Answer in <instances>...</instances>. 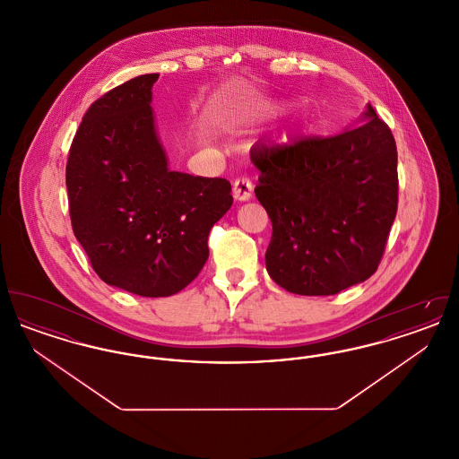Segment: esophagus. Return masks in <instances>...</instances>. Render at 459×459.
Here are the masks:
<instances>
[{"mask_svg":"<svg viewBox=\"0 0 459 459\" xmlns=\"http://www.w3.org/2000/svg\"><path fill=\"white\" fill-rule=\"evenodd\" d=\"M232 195L236 201H247L253 197V184L249 178L246 177H240L236 182H234V187H232Z\"/></svg>","mask_w":459,"mask_h":459,"instance_id":"1","label":"esophagus"}]
</instances>
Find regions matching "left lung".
I'll return each instance as SVG.
<instances>
[{"instance_id": "left-lung-1", "label": "left lung", "mask_w": 459, "mask_h": 459, "mask_svg": "<svg viewBox=\"0 0 459 459\" xmlns=\"http://www.w3.org/2000/svg\"><path fill=\"white\" fill-rule=\"evenodd\" d=\"M333 137L262 146L255 193L272 220L268 275L301 296L361 284L382 260L397 212V150L371 105Z\"/></svg>"}]
</instances>
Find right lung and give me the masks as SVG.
Instances as JSON below:
<instances>
[{"label": "right lung", "instance_id": "obj_1", "mask_svg": "<svg viewBox=\"0 0 459 459\" xmlns=\"http://www.w3.org/2000/svg\"><path fill=\"white\" fill-rule=\"evenodd\" d=\"M139 75L91 105L66 161L72 229L103 282L144 298L191 284L230 182L174 172L156 132L153 84Z\"/></svg>", "mask_w": 459, "mask_h": 459}]
</instances>
